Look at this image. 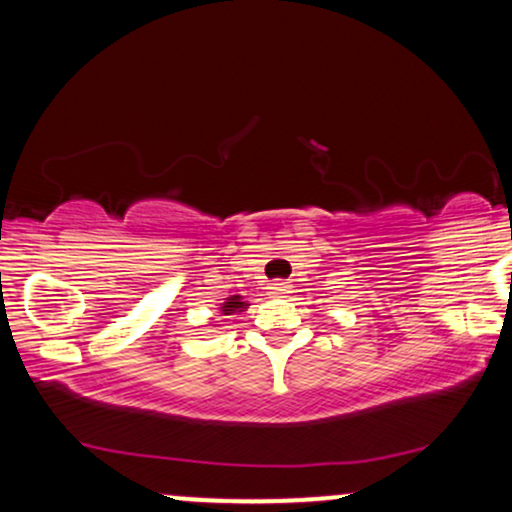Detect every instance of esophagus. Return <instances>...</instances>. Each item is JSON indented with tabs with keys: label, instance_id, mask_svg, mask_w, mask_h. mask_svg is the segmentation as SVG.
Returning <instances> with one entry per match:
<instances>
[{
	"label": "esophagus",
	"instance_id": "esophagus-1",
	"mask_svg": "<svg viewBox=\"0 0 512 512\" xmlns=\"http://www.w3.org/2000/svg\"><path fill=\"white\" fill-rule=\"evenodd\" d=\"M267 289H269V296H286V293H291V284L289 281H274V284H269Z\"/></svg>",
	"mask_w": 512,
	"mask_h": 512
}]
</instances>
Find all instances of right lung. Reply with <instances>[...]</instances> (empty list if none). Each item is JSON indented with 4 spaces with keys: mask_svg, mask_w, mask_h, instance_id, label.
I'll use <instances>...</instances> for the list:
<instances>
[{
    "mask_svg": "<svg viewBox=\"0 0 512 512\" xmlns=\"http://www.w3.org/2000/svg\"><path fill=\"white\" fill-rule=\"evenodd\" d=\"M250 303H245L243 301V296H228L226 301L221 303V308H219V313L221 315H233V313H243L245 308H248Z\"/></svg>",
    "mask_w": 512,
    "mask_h": 512,
    "instance_id": "right-lung-1",
    "label": "right lung"
}]
</instances>
